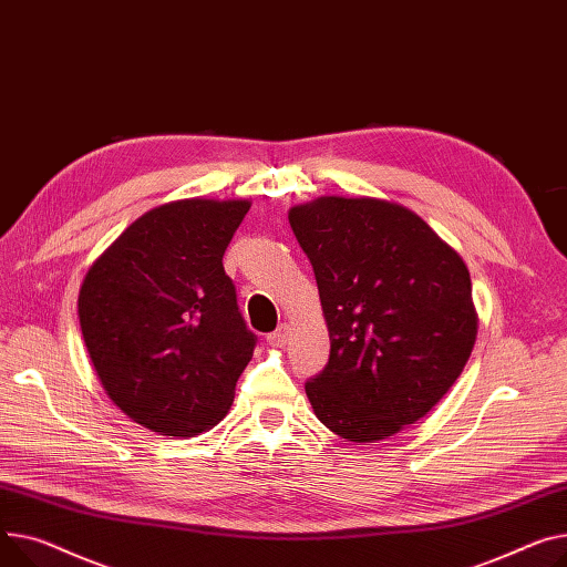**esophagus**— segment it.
Returning a JSON list of instances; mask_svg holds the SVG:
<instances>
[{
  "mask_svg": "<svg viewBox=\"0 0 567 567\" xmlns=\"http://www.w3.org/2000/svg\"><path fill=\"white\" fill-rule=\"evenodd\" d=\"M287 339H289V326H287V323H280V326L267 337V342H269V347H274V349H282V347L287 344Z\"/></svg>",
  "mask_w": 567,
  "mask_h": 567,
  "instance_id": "esophagus-1",
  "label": "esophagus"
}]
</instances>
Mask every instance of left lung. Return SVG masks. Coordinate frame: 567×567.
Wrapping results in <instances>:
<instances>
[{
    "label": "left lung",
    "instance_id": "1",
    "mask_svg": "<svg viewBox=\"0 0 567 567\" xmlns=\"http://www.w3.org/2000/svg\"><path fill=\"white\" fill-rule=\"evenodd\" d=\"M330 334L306 383L323 426L349 442L385 440L451 390L476 342L463 257L403 205L321 196L289 209Z\"/></svg>",
    "mask_w": 567,
    "mask_h": 567
}]
</instances>
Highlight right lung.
Masks as SVG:
<instances>
[{"label":"right lung","instance_id":"add662e5","mask_svg":"<svg viewBox=\"0 0 567 567\" xmlns=\"http://www.w3.org/2000/svg\"><path fill=\"white\" fill-rule=\"evenodd\" d=\"M248 200L186 198L136 218L80 289L84 344L106 396L171 437L216 426L257 337L246 328L223 255Z\"/></svg>","mask_w":567,"mask_h":567}]
</instances>
